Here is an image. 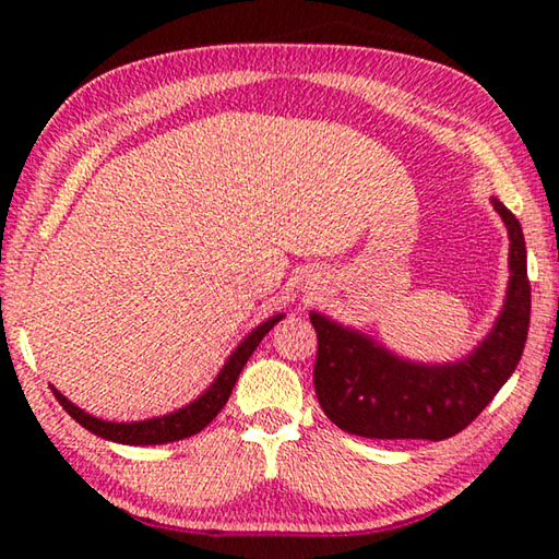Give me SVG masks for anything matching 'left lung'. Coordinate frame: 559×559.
Masks as SVG:
<instances>
[{"label": "left lung", "instance_id": "8db88e82", "mask_svg": "<svg viewBox=\"0 0 559 559\" xmlns=\"http://www.w3.org/2000/svg\"><path fill=\"white\" fill-rule=\"evenodd\" d=\"M510 236V286L493 333L453 365H414L370 337L310 313L318 333L313 384L330 421L365 439L456 437L520 362L530 328L525 239L513 212L493 200Z\"/></svg>", "mask_w": 559, "mask_h": 559}]
</instances>
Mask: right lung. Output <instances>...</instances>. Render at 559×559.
<instances>
[{
	"instance_id": "1",
	"label": "right lung",
	"mask_w": 559,
	"mask_h": 559,
	"mask_svg": "<svg viewBox=\"0 0 559 559\" xmlns=\"http://www.w3.org/2000/svg\"><path fill=\"white\" fill-rule=\"evenodd\" d=\"M283 316H273L266 323H261L249 337H243V343L234 349V355L226 359L224 370L216 377L214 384L206 390L200 400H194L192 404H187L185 409L157 416V419H147V421H132V424H116V421H103L96 419V416L86 414L79 406L71 404L61 392L53 394L59 404L69 412L75 421L81 424L83 429H88L96 433V437H103L108 441H118V443H130V447H150V443H167V441H179L192 437V433L202 431L206 424H210L216 414L224 409L226 400L234 390L236 380L243 370V365L249 362V357L253 355V349L259 347L263 335L278 323Z\"/></svg>"
}]
</instances>
